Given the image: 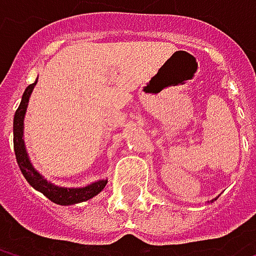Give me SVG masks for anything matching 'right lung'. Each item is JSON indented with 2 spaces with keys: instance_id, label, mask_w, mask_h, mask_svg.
<instances>
[{
  "instance_id": "add662e5",
  "label": "right lung",
  "mask_w": 256,
  "mask_h": 256,
  "mask_svg": "<svg viewBox=\"0 0 256 256\" xmlns=\"http://www.w3.org/2000/svg\"><path fill=\"white\" fill-rule=\"evenodd\" d=\"M35 84H36V81L26 87L25 93L22 96V102H20L19 108L16 110L14 120H13V144H14V154H16L18 164H19V168H20V170H22L26 180L35 190L42 192L53 203L62 204V206H68V204H76V203L86 202V200L94 197L96 194H99L105 188L106 180H98V182H93V184H90V185H87L84 188H62V186H56V185H52L50 182H47L46 179L42 178L32 168V164H30V162L28 158L25 144H24V139H22V136H24V118H25L28 100H29V96H30L32 88H34Z\"/></svg>"
}]
</instances>
